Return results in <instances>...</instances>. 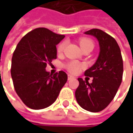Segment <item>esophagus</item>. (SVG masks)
<instances>
[{"label":"esophagus","instance_id":"obj_1","mask_svg":"<svg viewBox=\"0 0 133 133\" xmlns=\"http://www.w3.org/2000/svg\"><path fill=\"white\" fill-rule=\"evenodd\" d=\"M75 77L74 76H72V75H68V80H72V79H74Z\"/></svg>","mask_w":133,"mask_h":133}]
</instances>
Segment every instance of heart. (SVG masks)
I'll list each match as a JSON object with an SVG mask.
<instances>
[{
  "label": "heart",
  "instance_id": "b5f03b06",
  "mask_svg": "<svg viewBox=\"0 0 133 133\" xmlns=\"http://www.w3.org/2000/svg\"><path fill=\"white\" fill-rule=\"evenodd\" d=\"M65 46H66V42H62L61 44H59V46H58V53H61L64 51ZM80 46L82 49H84L89 47V46H93V43L91 40L88 38H81L80 40ZM65 66H66V69L70 72L77 73L83 67V64H81L78 61H72L66 64Z\"/></svg>",
  "mask_w": 133,
  "mask_h": 133
}]
</instances>
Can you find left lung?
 Segmentation results:
<instances>
[{
  "label": "left lung",
  "mask_w": 133,
  "mask_h": 133,
  "mask_svg": "<svg viewBox=\"0 0 133 133\" xmlns=\"http://www.w3.org/2000/svg\"><path fill=\"white\" fill-rule=\"evenodd\" d=\"M85 35L98 40V57L84 75L93 78L92 82L78 78L79 86L75 91L78 104L84 110L97 112L105 109L114 98L123 76V60L121 49L115 39L104 31L92 29Z\"/></svg>",
  "instance_id": "left-lung-1"
}]
</instances>
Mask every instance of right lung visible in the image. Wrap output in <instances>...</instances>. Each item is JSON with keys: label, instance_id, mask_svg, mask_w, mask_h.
Wrapping results in <instances>:
<instances>
[{"label": "right lung", "instance_id": "obj_1", "mask_svg": "<svg viewBox=\"0 0 133 133\" xmlns=\"http://www.w3.org/2000/svg\"><path fill=\"white\" fill-rule=\"evenodd\" d=\"M64 35L46 28H37L18 43L12 58L11 75L16 93L24 104L33 110L52 105L67 81L60 71L53 75L46 70V64L57 58L56 45Z\"/></svg>", "mask_w": 133, "mask_h": 133}]
</instances>
